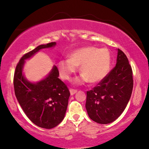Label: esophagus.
Wrapping results in <instances>:
<instances>
[{"label": "esophagus", "mask_w": 149, "mask_h": 149, "mask_svg": "<svg viewBox=\"0 0 149 149\" xmlns=\"http://www.w3.org/2000/svg\"><path fill=\"white\" fill-rule=\"evenodd\" d=\"M69 91H70V94H71V95H74L75 93H77V91L76 89H73V88H70V90H69Z\"/></svg>", "instance_id": "34e87169"}]
</instances>
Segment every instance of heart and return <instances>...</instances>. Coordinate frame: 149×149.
<instances>
[{
    "mask_svg": "<svg viewBox=\"0 0 149 149\" xmlns=\"http://www.w3.org/2000/svg\"><path fill=\"white\" fill-rule=\"evenodd\" d=\"M80 66L82 76L77 78V84H82L88 80L89 82H100L105 78L110 71L111 55L106 48L100 49L95 46L81 47L73 51L69 58L59 61L58 69L61 78L69 80L71 76Z\"/></svg>",
    "mask_w": 149,
    "mask_h": 149,
    "instance_id": "b5f03b06",
    "label": "heart"
}]
</instances>
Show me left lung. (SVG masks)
I'll return each instance as SVG.
<instances>
[{"mask_svg": "<svg viewBox=\"0 0 149 149\" xmlns=\"http://www.w3.org/2000/svg\"><path fill=\"white\" fill-rule=\"evenodd\" d=\"M132 75L126 55L118 49L116 66L86 93V109L91 119L100 124H108L119 117L132 95Z\"/></svg>", "mask_w": 149, "mask_h": 149, "instance_id": "1", "label": "left lung"}]
</instances>
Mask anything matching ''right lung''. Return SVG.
Returning <instances> with one entry per match:
<instances>
[{
    "instance_id": "add662e5",
    "label": "right lung",
    "mask_w": 149,
    "mask_h": 149,
    "mask_svg": "<svg viewBox=\"0 0 149 149\" xmlns=\"http://www.w3.org/2000/svg\"><path fill=\"white\" fill-rule=\"evenodd\" d=\"M56 42L40 45L25 54L17 63L13 77L15 95L27 117L41 128L52 129L63 120L70 93L67 85L58 78L56 66L43 80L32 83L24 78L23 67L25 60L41 49L55 46Z\"/></svg>"
}]
</instances>
